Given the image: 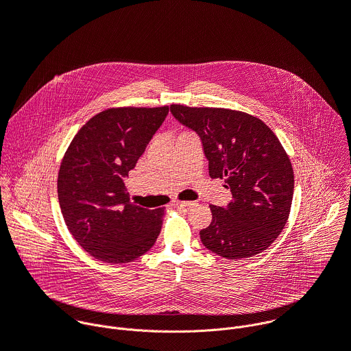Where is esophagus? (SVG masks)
I'll use <instances>...</instances> for the list:
<instances>
[{
    "label": "esophagus",
    "mask_w": 351,
    "mask_h": 351,
    "mask_svg": "<svg viewBox=\"0 0 351 351\" xmlns=\"http://www.w3.org/2000/svg\"><path fill=\"white\" fill-rule=\"evenodd\" d=\"M172 206L178 207V208H189V207L195 206V203L194 202H175Z\"/></svg>",
    "instance_id": "obj_1"
}]
</instances>
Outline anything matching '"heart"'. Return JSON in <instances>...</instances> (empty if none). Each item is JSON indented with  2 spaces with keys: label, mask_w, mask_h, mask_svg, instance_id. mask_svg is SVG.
<instances>
[{
  "label": "heart",
  "mask_w": 351,
  "mask_h": 351,
  "mask_svg": "<svg viewBox=\"0 0 351 351\" xmlns=\"http://www.w3.org/2000/svg\"><path fill=\"white\" fill-rule=\"evenodd\" d=\"M183 133H187V132H183Z\"/></svg>",
  "instance_id": "1"
}]
</instances>
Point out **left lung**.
I'll return each instance as SVG.
<instances>
[{
  "label": "left lung",
  "instance_id": "obj_1",
  "mask_svg": "<svg viewBox=\"0 0 351 351\" xmlns=\"http://www.w3.org/2000/svg\"><path fill=\"white\" fill-rule=\"evenodd\" d=\"M172 115L202 138L213 179L232 191L226 207L210 206L213 221L199 239L213 253L250 258L283 230L291 207L293 168L275 133L258 118L229 108L171 106Z\"/></svg>",
  "mask_w": 351,
  "mask_h": 351
}]
</instances>
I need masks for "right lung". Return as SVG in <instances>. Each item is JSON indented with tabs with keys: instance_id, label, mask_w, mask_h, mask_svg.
Segmentation results:
<instances>
[{
	"instance_id": "right-lung-1",
	"label": "right lung",
	"mask_w": 351,
	"mask_h": 351,
	"mask_svg": "<svg viewBox=\"0 0 351 351\" xmlns=\"http://www.w3.org/2000/svg\"><path fill=\"white\" fill-rule=\"evenodd\" d=\"M169 108H108L94 115L71 141L58 172L64 221L80 247L94 258L130 263L152 248L165 208L130 203L125 178Z\"/></svg>"
}]
</instances>
